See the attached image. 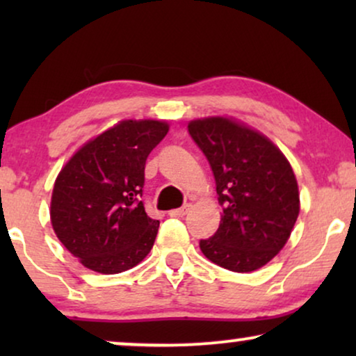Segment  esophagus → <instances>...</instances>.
I'll list each match as a JSON object with an SVG mask.
<instances>
[{
	"label": "esophagus",
	"mask_w": 356,
	"mask_h": 356,
	"mask_svg": "<svg viewBox=\"0 0 356 356\" xmlns=\"http://www.w3.org/2000/svg\"><path fill=\"white\" fill-rule=\"evenodd\" d=\"M189 209H191L189 204H186V206H183L179 209H175V211H170V217H184L189 212Z\"/></svg>",
	"instance_id": "34e87169"
}]
</instances>
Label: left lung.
I'll return each mask as SVG.
<instances>
[{"mask_svg": "<svg viewBox=\"0 0 356 356\" xmlns=\"http://www.w3.org/2000/svg\"><path fill=\"white\" fill-rule=\"evenodd\" d=\"M211 165L223 216L199 241L202 254L233 272L266 266L285 246L300 213L298 184L289 160L266 136L223 116L188 124Z\"/></svg>", "mask_w": 356, "mask_h": 356, "instance_id": "obj_1", "label": "left lung"}]
</instances>
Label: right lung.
<instances>
[{
  "mask_svg": "<svg viewBox=\"0 0 356 356\" xmlns=\"http://www.w3.org/2000/svg\"><path fill=\"white\" fill-rule=\"evenodd\" d=\"M167 133L165 121H120L82 145L58 175L53 230L87 269L120 274L152 250L160 222L140 201L144 168Z\"/></svg>",
  "mask_w": 356,
  "mask_h": 356,
  "instance_id": "right-lung-1",
  "label": "right lung"
}]
</instances>
